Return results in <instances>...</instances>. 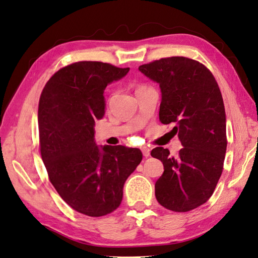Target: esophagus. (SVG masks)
I'll list each match as a JSON object with an SVG mask.
<instances>
[{
  "instance_id": "1",
  "label": "esophagus",
  "mask_w": 258,
  "mask_h": 258,
  "mask_svg": "<svg viewBox=\"0 0 258 258\" xmlns=\"http://www.w3.org/2000/svg\"><path fill=\"white\" fill-rule=\"evenodd\" d=\"M142 153H143V156H144L145 158L149 157V156H150V149L147 148V147H143V148H142Z\"/></svg>"
}]
</instances>
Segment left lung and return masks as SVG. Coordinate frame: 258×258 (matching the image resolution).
Wrapping results in <instances>:
<instances>
[{
  "mask_svg": "<svg viewBox=\"0 0 258 258\" xmlns=\"http://www.w3.org/2000/svg\"><path fill=\"white\" fill-rule=\"evenodd\" d=\"M139 71L160 87L159 119L176 124L172 131L182 145L177 157L161 147L151 151L163 165L154 185L157 201L187 212L207 202L222 174L227 133L221 92L203 64L182 56L154 60Z\"/></svg>",
  "mask_w": 258,
  "mask_h": 258,
  "instance_id": "left-lung-1",
  "label": "left lung"
}]
</instances>
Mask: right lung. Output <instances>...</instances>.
<instances>
[{
    "label": "right lung",
    "mask_w": 258,
    "mask_h": 258,
    "mask_svg": "<svg viewBox=\"0 0 258 258\" xmlns=\"http://www.w3.org/2000/svg\"><path fill=\"white\" fill-rule=\"evenodd\" d=\"M102 62H77L46 83L38 107L40 153L49 180L73 210L102 217L119 207L140 149L98 145L95 121L105 115V89L128 73Z\"/></svg>",
    "instance_id": "add662e5"
}]
</instances>
